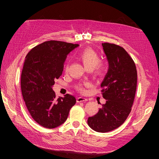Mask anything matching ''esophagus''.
<instances>
[{
	"instance_id": "34e87169",
	"label": "esophagus",
	"mask_w": 159,
	"mask_h": 159,
	"mask_svg": "<svg viewBox=\"0 0 159 159\" xmlns=\"http://www.w3.org/2000/svg\"><path fill=\"white\" fill-rule=\"evenodd\" d=\"M88 101V99L86 98H84V97H77V102H86Z\"/></svg>"
}]
</instances>
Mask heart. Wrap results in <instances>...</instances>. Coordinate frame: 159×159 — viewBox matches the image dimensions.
I'll return each instance as SVG.
<instances>
[{"label":"heart","instance_id":"b5f03b06","mask_svg":"<svg viewBox=\"0 0 159 159\" xmlns=\"http://www.w3.org/2000/svg\"><path fill=\"white\" fill-rule=\"evenodd\" d=\"M77 58L82 63L85 67V68L88 70H95V74L97 76L101 75L104 70V64L102 62H100V58L97 53L94 51L93 49L87 48H85L79 53ZM68 64H66L64 65V70L66 71H68ZM86 86H89V83H86ZM78 89L81 92H84V88L80 86L78 88Z\"/></svg>","mask_w":159,"mask_h":159}]
</instances>
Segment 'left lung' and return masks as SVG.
Instances as JSON below:
<instances>
[{
  "instance_id": "obj_1",
  "label": "left lung",
  "mask_w": 159,
  "mask_h": 159,
  "mask_svg": "<svg viewBox=\"0 0 159 159\" xmlns=\"http://www.w3.org/2000/svg\"><path fill=\"white\" fill-rule=\"evenodd\" d=\"M102 46L109 62L101 85L106 102L88 118V124L95 131L105 133L119 128L128 118L135 96L137 73L134 61L122 47L107 43Z\"/></svg>"
}]
</instances>
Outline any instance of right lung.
Wrapping results in <instances>:
<instances>
[{
    "mask_svg": "<svg viewBox=\"0 0 159 159\" xmlns=\"http://www.w3.org/2000/svg\"><path fill=\"white\" fill-rule=\"evenodd\" d=\"M78 46L46 41L32 48L26 57L21 73L22 95L31 117L41 126H59L76 103V98L69 94L56 98L52 86L61 76L67 55Z\"/></svg>",
    "mask_w": 159,
    "mask_h": 159,
    "instance_id": "1",
    "label": "right lung"
}]
</instances>
